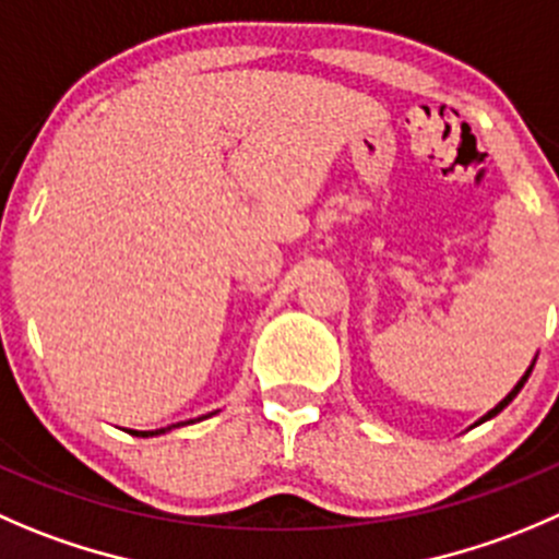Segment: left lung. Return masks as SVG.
I'll use <instances>...</instances> for the list:
<instances>
[{
	"instance_id": "left-lung-1",
	"label": "left lung",
	"mask_w": 559,
	"mask_h": 559,
	"mask_svg": "<svg viewBox=\"0 0 559 559\" xmlns=\"http://www.w3.org/2000/svg\"><path fill=\"white\" fill-rule=\"evenodd\" d=\"M533 366H535V362H533ZM533 366H530V368H527V373H524V377H522V379H519V384H516V388H513V390H511V393H508V395H506V399H502V401H500V404H497V406H495V409H491V412H489V415H486V417H484V420H489V417H495V415H497V412H500V409H506V406H508V404H511V401H513V395H516V393H519V390H522V388H524V382H527V377H530V373H533Z\"/></svg>"
}]
</instances>
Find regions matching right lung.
I'll list each match as a JSON object with an SVG mask.
<instances>
[{
	"mask_svg": "<svg viewBox=\"0 0 559 559\" xmlns=\"http://www.w3.org/2000/svg\"><path fill=\"white\" fill-rule=\"evenodd\" d=\"M158 431H164V429H158ZM158 431H155V435H158ZM139 437H147V431H144V435H139Z\"/></svg>",
	"mask_w": 559,
	"mask_h": 559,
	"instance_id": "obj_1",
	"label": "right lung"
}]
</instances>
